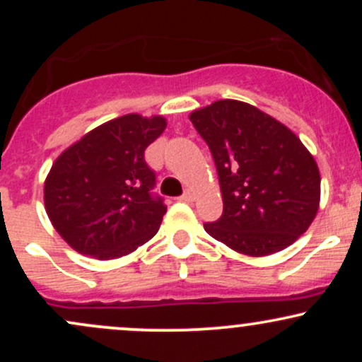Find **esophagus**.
I'll return each mask as SVG.
<instances>
[{"instance_id":"esophagus-1","label":"esophagus","mask_w":362,"mask_h":362,"mask_svg":"<svg viewBox=\"0 0 362 362\" xmlns=\"http://www.w3.org/2000/svg\"><path fill=\"white\" fill-rule=\"evenodd\" d=\"M180 201L182 202H194V194L190 192V190H187V192L180 197Z\"/></svg>"}]
</instances>
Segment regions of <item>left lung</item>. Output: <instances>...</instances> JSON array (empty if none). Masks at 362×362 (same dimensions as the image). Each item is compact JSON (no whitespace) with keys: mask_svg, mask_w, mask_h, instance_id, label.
<instances>
[{"mask_svg":"<svg viewBox=\"0 0 362 362\" xmlns=\"http://www.w3.org/2000/svg\"><path fill=\"white\" fill-rule=\"evenodd\" d=\"M189 119L211 149L223 194V214L204 224L207 233L250 257L296 242L320 206L318 165L300 138L238 100H218Z\"/></svg>","mask_w":362,"mask_h":362,"instance_id":"1","label":"left lung"}]
</instances>
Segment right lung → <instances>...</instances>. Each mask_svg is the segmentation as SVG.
Wrapping results in <instances>:
<instances>
[{
    "instance_id": "right-lung-1",
    "label": "right lung",
    "mask_w": 362,
    "mask_h": 362,
    "mask_svg": "<svg viewBox=\"0 0 362 362\" xmlns=\"http://www.w3.org/2000/svg\"><path fill=\"white\" fill-rule=\"evenodd\" d=\"M167 127L161 115L127 114L95 127L57 156L44 184L52 226L69 247L119 259L151 240L167 206L153 195L144 149Z\"/></svg>"
}]
</instances>
